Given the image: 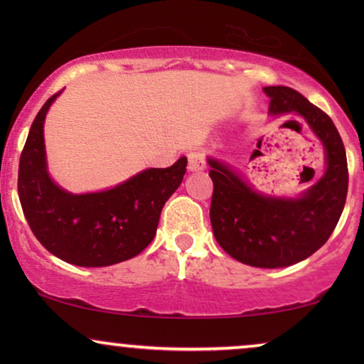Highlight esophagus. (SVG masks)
I'll use <instances>...</instances> for the list:
<instances>
[{
    "label": "esophagus",
    "instance_id": "obj_1",
    "mask_svg": "<svg viewBox=\"0 0 364 364\" xmlns=\"http://www.w3.org/2000/svg\"><path fill=\"white\" fill-rule=\"evenodd\" d=\"M187 168L191 172L203 171V168H205V159H203V154H200V152H191V154H188Z\"/></svg>",
    "mask_w": 364,
    "mask_h": 364
}]
</instances>
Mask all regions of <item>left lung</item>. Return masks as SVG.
Wrapping results in <instances>:
<instances>
[{
    "label": "left lung",
    "mask_w": 364,
    "mask_h": 364,
    "mask_svg": "<svg viewBox=\"0 0 364 364\" xmlns=\"http://www.w3.org/2000/svg\"><path fill=\"white\" fill-rule=\"evenodd\" d=\"M263 91L270 97L272 116L298 114L320 139L325 176L296 198L268 197L253 191L227 164L207 159L213 182L210 222L218 245L235 260L280 268L305 260L330 238L346 202L348 162L328 114L291 87L268 86Z\"/></svg>",
    "instance_id": "8db88e82"
}]
</instances>
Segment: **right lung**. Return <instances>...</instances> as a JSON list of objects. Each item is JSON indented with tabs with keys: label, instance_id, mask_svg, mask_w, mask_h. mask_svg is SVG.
<instances>
[{
	"label": "right lung",
	"instance_id": "right-lung-1",
	"mask_svg": "<svg viewBox=\"0 0 364 364\" xmlns=\"http://www.w3.org/2000/svg\"><path fill=\"white\" fill-rule=\"evenodd\" d=\"M34 117L19 159L18 193L34 237L61 260L77 267H109L136 257L154 240L164 203L177 191L187 159L167 168H147L114 188L69 193L51 181L43 126L48 109Z\"/></svg>",
	"mask_w": 364,
	"mask_h": 364
}]
</instances>
